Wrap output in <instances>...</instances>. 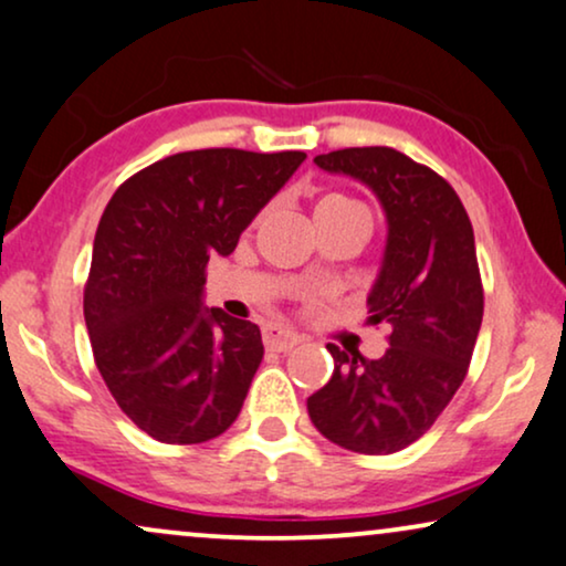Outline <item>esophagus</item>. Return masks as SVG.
Instances as JSON below:
<instances>
[{"label": "esophagus", "instance_id": "esophagus-1", "mask_svg": "<svg viewBox=\"0 0 566 566\" xmlns=\"http://www.w3.org/2000/svg\"><path fill=\"white\" fill-rule=\"evenodd\" d=\"M300 342H303V336L290 332V328H284V326L271 324L263 328V345H266L269 349H274V353H287V349L297 347Z\"/></svg>", "mask_w": 566, "mask_h": 566}]
</instances>
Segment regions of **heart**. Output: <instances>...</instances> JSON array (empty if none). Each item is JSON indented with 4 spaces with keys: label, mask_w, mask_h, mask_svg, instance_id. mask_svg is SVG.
<instances>
[{
    "label": "heart",
    "mask_w": 566,
    "mask_h": 566,
    "mask_svg": "<svg viewBox=\"0 0 566 566\" xmlns=\"http://www.w3.org/2000/svg\"><path fill=\"white\" fill-rule=\"evenodd\" d=\"M336 213H366L370 219V213L360 200L342 196V192H328L316 203V217H336Z\"/></svg>",
    "instance_id": "1"
}]
</instances>
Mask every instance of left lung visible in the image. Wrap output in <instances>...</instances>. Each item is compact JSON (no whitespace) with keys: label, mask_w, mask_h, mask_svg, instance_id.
<instances>
[{"label":"left lung","mask_w":566,"mask_h":566,"mask_svg":"<svg viewBox=\"0 0 566 566\" xmlns=\"http://www.w3.org/2000/svg\"><path fill=\"white\" fill-rule=\"evenodd\" d=\"M313 161L381 200L389 238L368 321L389 326V347L368 360L326 345L334 374L307 397V415L349 452L391 454L436 423L468 376L483 321L473 224L452 185L395 148H342Z\"/></svg>","instance_id":"obj_1"}]
</instances>
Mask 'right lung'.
Returning <instances> with one entry per match:
<instances>
[{"label":"right lung","mask_w":566,"mask_h":566,"mask_svg":"<svg viewBox=\"0 0 566 566\" xmlns=\"http://www.w3.org/2000/svg\"><path fill=\"white\" fill-rule=\"evenodd\" d=\"M305 161L303 151L200 148L119 185L98 221L83 292L93 360L114 402L161 443H203L238 420L261 328L203 307L213 255Z\"/></svg>","instance_id":"obj_1"}]
</instances>
